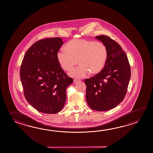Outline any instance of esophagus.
I'll use <instances>...</instances> for the list:
<instances>
[{
  "label": "esophagus",
  "mask_w": 153,
  "mask_h": 153,
  "mask_svg": "<svg viewBox=\"0 0 153 153\" xmlns=\"http://www.w3.org/2000/svg\"><path fill=\"white\" fill-rule=\"evenodd\" d=\"M80 81V80L79 79H74V82H77L78 81Z\"/></svg>",
  "instance_id": "obj_1"
}]
</instances>
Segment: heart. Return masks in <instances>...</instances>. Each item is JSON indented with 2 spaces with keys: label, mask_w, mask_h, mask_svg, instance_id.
Here are the masks:
<instances>
[{
  "label": "heart",
  "mask_w": 153,
  "mask_h": 153,
  "mask_svg": "<svg viewBox=\"0 0 153 153\" xmlns=\"http://www.w3.org/2000/svg\"><path fill=\"white\" fill-rule=\"evenodd\" d=\"M59 64L64 71L69 72L73 78H82L89 73L97 74L104 68L108 57V50L103 43L86 39H73L59 50L56 55Z\"/></svg>",
  "instance_id": "heart-1"
}]
</instances>
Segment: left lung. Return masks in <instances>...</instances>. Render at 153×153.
Segmentation results:
<instances>
[{
  "label": "left lung",
  "instance_id": "1",
  "mask_svg": "<svg viewBox=\"0 0 153 153\" xmlns=\"http://www.w3.org/2000/svg\"><path fill=\"white\" fill-rule=\"evenodd\" d=\"M96 38L106 46L108 57L100 73L85 79L86 100L93 110L109 111L124 100L131 78V68L126 53L117 42L104 35Z\"/></svg>",
  "mask_w": 153,
  "mask_h": 153
}]
</instances>
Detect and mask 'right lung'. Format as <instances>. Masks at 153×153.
<instances>
[{
	"instance_id": "right-lung-1",
	"label": "right lung",
	"mask_w": 153,
	"mask_h": 153,
	"mask_svg": "<svg viewBox=\"0 0 153 153\" xmlns=\"http://www.w3.org/2000/svg\"><path fill=\"white\" fill-rule=\"evenodd\" d=\"M63 44L59 37L39 40L29 48L22 62L20 75L25 97L41 113L55 114L61 111L67 88L73 82L56 57Z\"/></svg>"
}]
</instances>
